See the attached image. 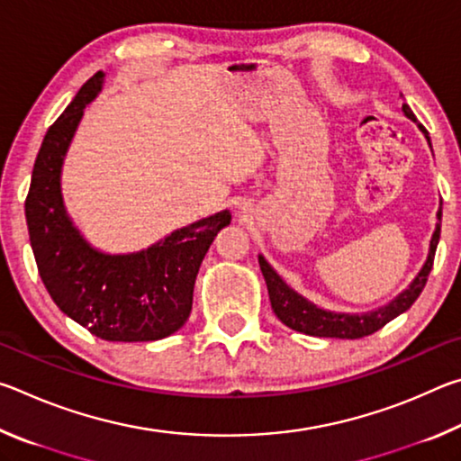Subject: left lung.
Listing matches in <instances>:
<instances>
[{"label":"left lung","mask_w":461,"mask_h":461,"mask_svg":"<svg viewBox=\"0 0 461 461\" xmlns=\"http://www.w3.org/2000/svg\"><path fill=\"white\" fill-rule=\"evenodd\" d=\"M402 112L407 118L415 120V115H412L411 107L407 104L402 105ZM419 128L423 130V134L427 136V130L423 126ZM437 215L441 217V209ZM439 233H441V221L437 223V230L433 233L431 249H429V258L425 262V267L419 272V276L412 280V285L407 288V291L396 296L390 305L382 307L378 311H372V313H366V315H339V313H330V311L317 309L315 305H311L309 301L303 299L301 294L291 291V288L283 283V278L270 268V264L264 260L262 256H258L260 270L268 286L272 311H275L280 321L294 331L317 335V338H339V339L366 338V335L382 330L388 321H393L394 317L404 313V311H407L412 303L419 299V294L423 293L429 272L433 268L435 249H437V244H439Z\"/></svg>","instance_id":"obj_1"}]
</instances>
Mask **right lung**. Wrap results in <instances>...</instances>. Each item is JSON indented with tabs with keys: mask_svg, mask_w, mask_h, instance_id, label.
<instances>
[{
	"mask_svg": "<svg viewBox=\"0 0 461 461\" xmlns=\"http://www.w3.org/2000/svg\"><path fill=\"white\" fill-rule=\"evenodd\" d=\"M101 81L104 73L93 75L42 140L26 197L30 244L46 291L62 313L105 341H154L189 319L201 262L231 213L191 223L128 256L101 254L79 236L62 207L60 167Z\"/></svg>",
	"mask_w": 461,
	"mask_h": 461,
	"instance_id": "1",
	"label": "right lung"
}]
</instances>
